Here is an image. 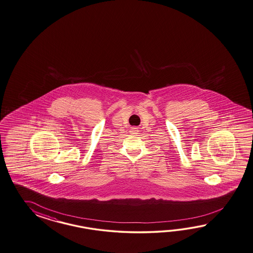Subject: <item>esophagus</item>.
Masks as SVG:
<instances>
[{"label": "esophagus", "mask_w": 253, "mask_h": 253, "mask_svg": "<svg viewBox=\"0 0 253 253\" xmlns=\"http://www.w3.org/2000/svg\"><path fill=\"white\" fill-rule=\"evenodd\" d=\"M131 132H132V133H136V132H137V129H136V128H132V129H131Z\"/></svg>", "instance_id": "1"}]
</instances>
